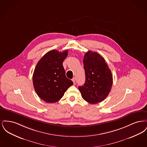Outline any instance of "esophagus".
Returning <instances> with one entry per match:
<instances>
[{"mask_svg": "<svg viewBox=\"0 0 147 147\" xmlns=\"http://www.w3.org/2000/svg\"><path fill=\"white\" fill-rule=\"evenodd\" d=\"M72 81H73V82L74 83V84H75V83H76V78H73L72 79Z\"/></svg>", "mask_w": 147, "mask_h": 147, "instance_id": "obj_1", "label": "esophagus"}]
</instances>
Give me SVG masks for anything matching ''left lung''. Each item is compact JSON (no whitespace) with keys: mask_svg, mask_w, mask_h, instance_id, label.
<instances>
[{"mask_svg":"<svg viewBox=\"0 0 147 147\" xmlns=\"http://www.w3.org/2000/svg\"><path fill=\"white\" fill-rule=\"evenodd\" d=\"M85 82L79 86L84 100L91 104L103 101L111 91L112 75L104 58L98 53L89 51L84 55Z\"/></svg>","mask_w":147,"mask_h":147,"instance_id":"8db88e82","label":"left lung"}]
</instances>
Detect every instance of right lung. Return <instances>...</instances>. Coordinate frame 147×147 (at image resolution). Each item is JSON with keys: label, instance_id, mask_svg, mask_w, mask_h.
I'll list each match as a JSON object with an SVG mask.
<instances>
[{"label": "right lung", "instance_id": "add662e5", "mask_svg": "<svg viewBox=\"0 0 147 147\" xmlns=\"http://www.w3.org/2000/svg\"><path fill=\"white\" fill-rule=\"evenodd\" d=\"M68 51L53 49L42 57L33 74L34 87L38 96L48 103L59 101L73 82L65 76L63 62Z\"/></svg>", "mask_w": 147, "mask_h": 147}]
</instances>
